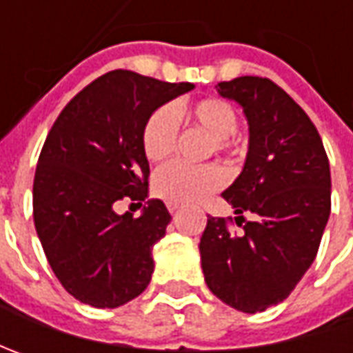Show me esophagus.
<instances>
[{
	"label": "esophagus",
	"instance_id": "esophagus-1",
	"mask_svg": "<svg viewBox=\"0 0 353 353\" xmlns=\"http://www.w3.org/2000/svg\"><path fill=\"white\" fill-rule=\"evenodd\" d=\"M169 212L172 214V216H174V214L179 212V206H176V204H170V202H169Z\"/></svg>",
	"mask_w": 353,
	"mask_h": 353
}]
</instances>
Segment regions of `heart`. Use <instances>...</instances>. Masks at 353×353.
<instances>
[{"instance_id":"heart-1","label":"heart","mask_w":353,"mask_h":353,"mask_svg":"<svg viewBox=\"0 0 353 353\" xmlns=\"http://www.w3.org/2000/svg\"><path fill=\"white\" fill-rule=\"evenodd\" d=\"M179 116L202 129L212 139L216 153H236L237 116L234 108L224 100H200L179 110ZM179 137V121L169 105H161L151 112L141 129L143 155L151 163H161L174 153ZM225 183V172L216 165L190 167L184 163H170L155 172L153 188L159 196L176 206L194 204L208 192Z\"/></svg>"}]
</instances>
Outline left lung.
<instances>
[{
  "label": "left lung",
  "mask_w": 353,
  "mask_h": 353,
  "mask_svg": "<svg viewBox=\"0 0 353 353\" xmlns=\"http://www.w3.org/2000/svg\"><path fill=\"white\" fill-rule=\"evenodd\" d=\"M218 94L241 108L250 125L243 170L222 196L254 214L234 236L208 216L200 237L204 281L222 303L255 314L283 303L312 265L330 218V165L305 110L269 78L239 76Z\"/></svg>",
  "instance_id": "8db88e82"
}]
</instances>
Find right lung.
<instances>
[{
  "label": "right lung",
  "instance_id": "1",
  "mask_svg": "<svg viewBox=\"0 0 353 353\" xmlns=\"http://www.w3.org/2000/svg\"><path fill=\"white\" fill-rule=\"evenodd\" d=\"M194 88L131 70H112L78 92L57 117L39 155L33 218L48 265L76 301L116 308L153 275V245L170 214L151 198L139 218L119 200L149 196L141 129L151 112Z\"/></svg>",
  "mask_w": 353,
  "mask_h": 353
}]
</instances>
